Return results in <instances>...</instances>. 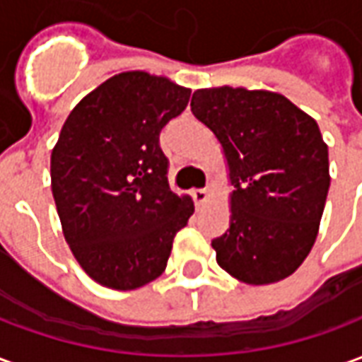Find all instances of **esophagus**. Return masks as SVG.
<instances>
[{
	"label": "esophagus",
	"instance_id": "1",
	"mask_svg": "<svg viewBox=\"0 0 362 362\" xmlns=\"http://www.w3.org/2000/svg\"><path fill=\"white\" fill-rule=\"evenodd\" d=\"M192 197H194V202L199 207V205H204L207 202L209 196H207V189H192Z\"/></svg>",
	"mask_w": 362,
	"mask_h": 362
}]
</instances>
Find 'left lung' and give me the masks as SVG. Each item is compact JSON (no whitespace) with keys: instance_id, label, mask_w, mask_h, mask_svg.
<instances>
[{"instance_id":"8db88e82","label":"left lung","mask_w":362,"mask_h":362,"mask_svg":"<svg viewBox=\"0 0 362 362\" xmlns=\"http://www.w3.org/2000/svg\"><path fill=\"white\" fill-rule=\"evenodd\" d=\"M192 112L228 166L230 225L217 264L248 285L288 277L310 254L329 189L327 145L316 119L279 93L197 89Z\"/></svg>"}]
</instances>
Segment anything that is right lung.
Returning <instances> with one entry per match:
<instances>
[{
	"label": "right lung",
	"mask_w": 362,
	"mask_h": 362,
	"mask_svg": "<svg viewBox=\"0 0 362 362\" xmlns=\"http://www.w3.org/2000/svg\"><path fill=\"white\" fill-rule=\"evenodd\" d=\"M189 93L166 77L106 79L67 116L52 151V194L75 259L90 279L134 291L165 272L173 240L194 213L168 186L160 129Z\"/></svg>",
	"instance_id": "add662e5"
}]
</instances>
